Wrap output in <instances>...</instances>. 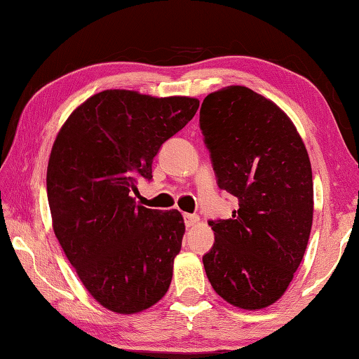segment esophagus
<instances>
[{"instance_id":"1","label":"esophagus","mask_w":359,"mask_h":359,"mask_svg":"<svg viewBox=\"0 0 359 359\" xmlns=\"http://www.w3.org/2000/svg\"><path fill=\"white\" fill-rule=\"evenodd\" d=\"M184 218H185V224H187V228H193V226H196V224L199 223V217H198V215L185 214V215H184Z\"/></svg>"}]
</instances>
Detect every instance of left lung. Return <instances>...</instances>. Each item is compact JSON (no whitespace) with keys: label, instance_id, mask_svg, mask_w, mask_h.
Returning <instances> with one entry per match:
<instances>
[{"label":"left lung","instance_id":"left-lung-1","mask_svg":"<svg viewBox=\"0 0 359 359\" xmlns=\"http://www.w3.org/2000/svg\"><path fill=\"white\" fill-rule=\"evenodd\" d=\"M220 190L238 198L228 220L209 222L203 257L212 288L231 306L277 302L306 253L313 220L312 168L291 118L244 85L205 96L199 112Z\"/></svg>","mask_w":359,"mask_h":359}]
</instances>
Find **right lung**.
Wrapping results in <instances>:
<instances>
[{"label": "right lung", "mask_w": 359, "mask_h": 359, "mask_svg": "<svg viewBox=\"0 0 359 359\" xmlns=\"http://www.w3.org/2000/svg\"><path fill=\"white\" fill-rule=\"evenodd\" d=\"M199 107L190 96L104 90L77 106L52 145L47 198L66 258L96 302L133 315L166 294L185 233L179 210L136 205L161 144Z\"/></svg>", "instance_id": "1"}]
</instances>
